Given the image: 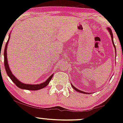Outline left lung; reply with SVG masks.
I'll use <instances>...</instances> for the list:
<instances>
[{"label":"left lung","mask_w":123,"mask_h":123,"mask_svg":"<svg viewBox=\"0 0 123 123\" xmlns=\"http://www.w3.org/2000/svg\"><path fill=\"white\" fill-rule=\"evenodd\" d=\"M108 30L109 31V32L110 34H111V41H112L113 44V46H114V47H115V50H116L115 45V44H114V42H113V37L112 32H111V28H108ZM71 86H72V87L73 88V89H74V90H76V91H77V92H81V93H83V94H87V92H84V91H81V90H78V89H77V88H76V87H74V86H73L72 85V84H71Z\"/></svg>","instance_id":"8db88e82"}]
</instances>
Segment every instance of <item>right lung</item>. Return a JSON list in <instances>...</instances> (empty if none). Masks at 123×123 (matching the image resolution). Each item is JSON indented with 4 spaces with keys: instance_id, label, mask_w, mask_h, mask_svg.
I'll use <instances>...</instances> for the list:
<instances>
[{
    "instance_id": "obj_1",
    "label": "right lung",
    "mask_w": 123,
    "mask_h": 123,
    "mask_svg": "<svg viewBox=\"0 0 123 123\" xmlns=\"http://www.w3.org/2000/svg\"><path fill=\"white\" fill-rule=\"evenodd\" d=\"M10 37V36L9 35V37H8V39L7 42L6 44V46L5 48V51H4V62H5V67L6 71L7 74V75L9 76L10 78L11 79V80L14 83V84L17 86L18 87L20 88L21 89H24V90H40V89H42L44 88V87H46L49 83H50L51 79L53 77V74H52L51 76H50V77H49V79H47V80H46V81H44V83H41L40 84H25V83H23L21 82L20 81H19L16 77H15L13 75V74L12 73L10 69L9 66H8V61H7V45L8 41H9Z\"/></svg>"
}]
</instances>
